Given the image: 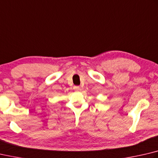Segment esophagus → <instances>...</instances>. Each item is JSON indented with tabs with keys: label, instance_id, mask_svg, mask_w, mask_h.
Instances as JSON below:
<instances>
[{
	"label": "esophagus",
	"instance_id": "1",
	"mask_svg": "<svg viewBox=\"0 0 158 158\" xmlns=\"http://www.w3.org/2000/svg\"><path fill=\"white\" fill-rule=\"evenodd\" d=\"M74 90L75 91H80L81 90V88L79 86H74Z\"/></svg>",
	"mask_w": 158,
	"mask_h": 158
}]
</instances>
